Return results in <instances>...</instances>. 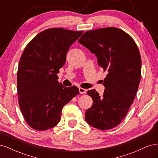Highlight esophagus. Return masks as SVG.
<instances>
[{
    "instance_id": "esophagus-1",
    "label": "esophagus",
    "mask_w": 158,
    "mask_h": 158,
    "mask_svg": "<svg viewBox=\"0 0 158 158\" xmlns=\"http://www.w3.org/2000/svg\"><path fill=\"white\" fill-rule=\"evenodd\" d=\"M79 92L81 94H84L86 93L87 90L84 89V88H79Z\"/></svg>"
}]
</instances>
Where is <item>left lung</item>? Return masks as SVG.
Here are the masks:
<instances>
[{
	"label": "left lung",
	"instance_id": "1",
	"mask_svg": "<svg viewBox=\"0 0 158 158\" xmlns=\"http://www.w3.org/2000/svg\"><path fill=\"white\" fill-rule=\"evenodd\" d=\"M78 42L107 72L103 96L95 89L88 91L93 104L85 113V121L95 128L109 130L120 124L135 99L141 77L139 50L132 37L113 27L88 31Z\"/></svg>",
	"mask_w": 158,
	"mask_h": 158
}]
</instances>
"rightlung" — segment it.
<instances>
[{"instance_id": "add662e5", "label": "right lung", "mask_w": 158, "mask_h": 158, "mask_svg": "<svg viewBox=\"0 0 158 158\" xmlns=\"http://www.w3.org/2000/svg\"><path fill=\"white\" fill-rule=\"evenodd\" d=\"M82 33L49 28L38 33L23 52L17 73L18 103L23 118L35 130L56 126L63 107L79 94L76 86L59 83L57 74L70 47Z\"/></svg>"}]
</instances>
